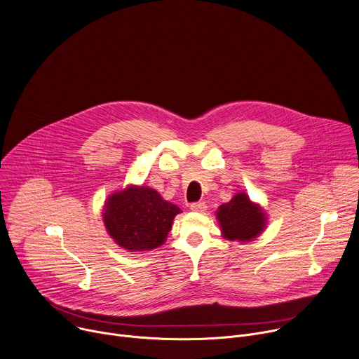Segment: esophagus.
Here are the masks:
<instances>
[{"instance_id":"1","label":"esophagus","mask_w":359,"mask_h":359,"mask_svg":"<svg viewBox=\"0 0 359 359\" xmlns=\"http://www.w3.org/2000/svg\"><path fill=\"white\" fill-rule=\"evenodd\" d=\"M190 209H191L193 212H200V213H203L204 210L208 209V206H206V203H204V201H196V203H191V204H190Z\"/></svg>"}]
</instances>
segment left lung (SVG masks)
<instances>
[{
  "mask_svg": "<svg viewBox=\"0 0 359 359\" xmlns=\"http://www.w3.org/2000/svg\"><path fill=\"white\" fill-rule=\"evenodd\" d=\"M223 236L230 240L250 241L264 229V213L245 196L236 194L229 203L222 204L217 212Z\"/></svg>",
  "mask_w": 359,
  "mask_h": 359,
  "instance_id": "left-lung-1",
  "label": "left lung"
}]
</instances>
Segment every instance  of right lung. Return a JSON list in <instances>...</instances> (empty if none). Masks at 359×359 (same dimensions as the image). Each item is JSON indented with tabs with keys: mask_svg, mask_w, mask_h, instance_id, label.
<instances>
[{
	"mask_svg": "<svg viewBox=\"0 0 359 359\" xmlns=\"http://www.w3.org/2000/svg\"><path fill=\"white\" fill-rule=\"evenodd\" d=\"M180 209L149 187L112 194L104 209L108 233L123 248L147 251L162 245Z\"/></svg>",
	"mask_w": 359,
	"mask_h": 359,
	"instance_id": "1",
	"label": "right lung"
}]
</instances>
